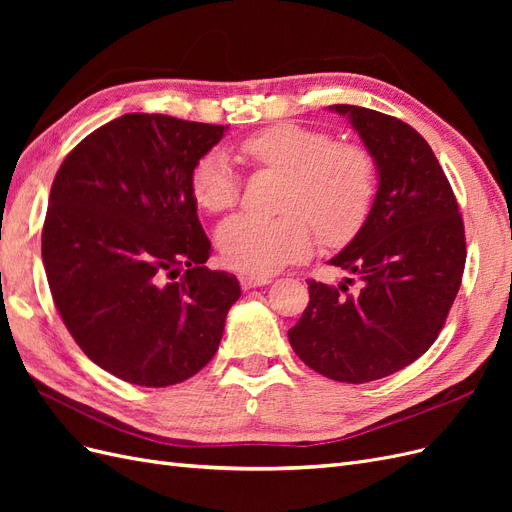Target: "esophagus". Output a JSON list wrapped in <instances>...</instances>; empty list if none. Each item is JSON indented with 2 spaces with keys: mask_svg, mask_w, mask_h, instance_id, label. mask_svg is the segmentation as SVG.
<instances>
[{
  "mask_svg": "<svg viewBox=\"0 0 512 512\" xmlns=\"http://www.w3.org/2000/svg\"><path fill=\"white\" fill-rule=\"evenodd\" d=\"M271 282V277L267 275H239V284L243 290H252V288H258V286H267Z\"/></svg>",
  "mask_w": 512,
  "mask_h": 512,
  "instance_id": "1",
  "label": "esophagus"
}]
</instances>
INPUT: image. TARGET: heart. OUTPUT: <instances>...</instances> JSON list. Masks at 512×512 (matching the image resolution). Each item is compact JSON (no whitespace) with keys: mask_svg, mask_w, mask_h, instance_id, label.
Instances as JSON below:
<instances>
[{"mask_svg":"<svg viewBox=\"0 0 512 512\" xmlns=\"http://www.w3.org/2000/svg\"><path fill=\"white\" fill-rule=\"evenodd\" d=\"M241 153L256 166L288 175L280 218L237 215L218 230L228 267L269 275L312 252L314 237L344 245L359 235L376 196V158L365 145L335 141L301 123H273L247 136ZM196 203L224 213L237 207L241 181L224 151H207L190 170Z\"/></svg>","mask_w":512,"mask_h":512,"instance_id":"1","label":"heart"}]
</instances>
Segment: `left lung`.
I'll return each mask as SVG.
<instances>
[{
    "label": "left lung",
    "instance_id": "8db88e82",
    "mask_svg": "<svg viewBox=\"0 0 512 512\" xmlns=\"http://www.w3.org/2000/svg\"><path fill=\"white\" fill-rule=\"evenodd\" d=\"M333 108L374 153L380 183L359 235L331 260L354 277L337 288L307 280L309 303L288 339L318 374L363 384L408 367L436 342L461 286L466 230L421 134L371 108Z\"/></svg>",
    "mask_w": 512,
    "mask_h": 512
}]
</instances>
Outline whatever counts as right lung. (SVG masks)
<instances>
[{
  "label": "right lung",
  "instance_id": "right-lung-1",
  "mask_svg": "<svg viewBox=\"0 0 512 512\" xmlns=\"http://www.w3.org/2000/svg\"><path fill=\"white\" fill-rule=\"evenodd\" d=\"M224 126L130 113L76 145L53 179L42 260L74 342L121 380L170 386L218 352L237 277L211 271L190 170Z\"/></svg>",
  "mask_w": 512,
  "mask_h": 512
}]
</instances>
